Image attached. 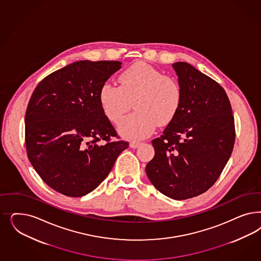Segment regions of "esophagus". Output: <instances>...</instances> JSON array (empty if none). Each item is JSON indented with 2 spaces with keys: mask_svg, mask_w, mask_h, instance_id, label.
I'll list each match as a JSON object with an SVG mask.
<instances>
[{
  "mask_svg": "<svg viewBox=\"0 0 261 261\" xmlns=\"http://www.w3.org/2000/svg\"><path fill=\"white\" fill-rule=\"evenodd\" d=\"M139 145H140V143L139 142H130L129 143V146H130V148H133V149H136V148H138L139 147Z\"/></svg>",
  "mask_w": 261,
  "mask_h": 261,
  "instance_id": "obj_1",
  "label": "esophagus"
}]
</instances>
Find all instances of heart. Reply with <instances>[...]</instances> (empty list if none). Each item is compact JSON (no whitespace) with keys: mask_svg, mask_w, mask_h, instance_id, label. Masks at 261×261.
I'll list each match as a JSON object with an SVG mask.
<instances>
[{"mask_svg":"<svg viewBox=\"0 0 261 261\" xmlns=\"http://www.w3.org/2000/svg\"><path fill=\"white\" fill-rule=\"evenodd\" d=\"M184 99L180 83L174 76L143 62L135 63L119 76V86L102 84L99 92L101 111L117 124L134 102V114L118 126L119 134L129 140H140L154 128L168 126L178 114Z\"/></svg>","mask_w":261,"mask_h":261,"instance_id":"heart-1","label":"heart"}]
</instances>
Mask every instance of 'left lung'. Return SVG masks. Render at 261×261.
Returning a JSON list of instances; mask_svg holds the SVG:
<instances>
[{"mask_svg": "<svg viewBox=\"0 0 261 261\" xmlns=\"http://www.w3.org/2000/svg\"><path fill=\"white\" fill-rule=\"evenodd\" d=\"M184 99L176 119L151 141L146 166L152 185L174 200L204 193L220 177L233 150L236 127L224 88L186 62L173 65Z\"/></svg>", "mask_w": 261, "mask_h": 261, "instance_id": "1", "label": "left lung"}]
</instances>
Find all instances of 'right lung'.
<instances>
[{
    "label": "right lung",
    "mask_w": 261,
    "mask_h": 261,
    "mask_svg": "<svg viewBox=\"0 0 261 261\" xmlns=\"http://www.w3.org/2000/svg\"><path fill=\"white\" fill-rule=\"evenodd\" d=\"M121 64L80 60L34 89L25 111L27 153L43 181L59 193L74 198L90 193L128 147L126 141H111L119 136L99 100L102 84Z\"/></svg>",
    "instance_id": "obj_1"
}]
</instances>
